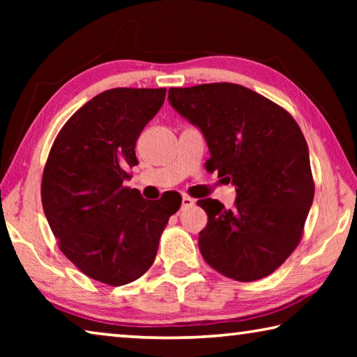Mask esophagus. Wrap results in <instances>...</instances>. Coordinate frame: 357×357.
<instances>
[{
  "label": "esophagus",
  "mask_w": 357,
  "mask_h": 357,
  "mask_svg": "<svg viewBox=\"0 0 357 357\" xmlns=\"http://www.w3.org/2000/svg\"><path fill=\"white\" fill-rule=\"evenodd\" d=\"M193 204V200L190 197H183V202H181V209H185V208H190Z\"/></svg>",
  "instance_id": "1"
}]
</instances>
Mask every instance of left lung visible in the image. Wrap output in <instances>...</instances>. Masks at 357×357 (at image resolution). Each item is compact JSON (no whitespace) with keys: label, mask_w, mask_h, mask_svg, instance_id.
I'll list each match as a JSON object with an SVG mask.
<instances>
[{"label":"left lung","mask_w":357,"mask_h":357,"mask_svg":"<svg viewBox=\"0 0 357 357\" xmlns=\"http://www.w3.org/2000/svg\"><path fill=\"white\" fill-rule=\"evenodd\" d=\"M168 100L203 134L208 170L236 187L231 209L213 198L197 202L208 214L198 236L204 261L239 282L273 274L299 244L315 193L298 123L234 83L170 88Z\"/></svg>","instance_id":"left-lung-1"}]
</instances>
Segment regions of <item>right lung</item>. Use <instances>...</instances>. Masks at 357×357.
I'll use <instances>...</instances> for the list:
<instances>
[{"label": "right lung", "instance_id": "obj_1", "mask_svg": "<svg viewBox=\"0 0 357 357\" xmlns=\"http://www.w3.org/2000/svg\"><path fill=\"white\" fill-rule=\"evenodd\" d=\"M165 94V88L98 94L72 114L48 154L40 189L48 225L64 255L107 285H126L146 273L181 206L168 197L144 200L123 185L138 164V137Z\"/></svg>", "mask_w": 357, "mask_h": 357}]
</instances>
